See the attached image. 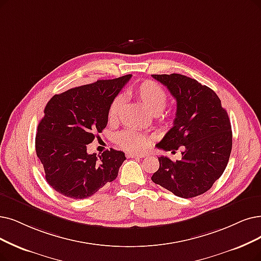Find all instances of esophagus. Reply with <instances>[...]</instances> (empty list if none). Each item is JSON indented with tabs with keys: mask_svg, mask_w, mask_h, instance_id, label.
Masks as SVG:
<instances>
[{
	"mask_svg": "<svg viewBox=\"0 0 261 261\" xmlns=\"http://www.w3.org/2000/svg\"><path fill=\"white\" fill-rule=\"evenodd\" d=\"M126 156L128 159H142V158H144V155L136 154V153H133V152H127Z\"/></svg>",
	"mask_w": 261,
	"mask_h": 261,
	"instance_id": "esophagus-1",
	"label": "esophagus"
}]
</instances>
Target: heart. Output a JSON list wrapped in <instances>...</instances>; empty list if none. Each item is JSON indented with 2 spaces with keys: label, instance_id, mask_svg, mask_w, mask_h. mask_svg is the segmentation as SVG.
Wrapping results in <instances>:
<instances>
[{
  "label": "heart",
  "instance_id": "1",
  "mask_svg": "<svg viewBox=\"0 0 261 261\" xmlns=\"http://www.w3.org/2000/svg\"><path fill=\"white\" fill-rule=\"evenodd\" d=\"M130 94L136 96L142 103L143 107L151 114H153V116H157L158 114L161 116L160 113L165 109L167 101H168V94H167V92L158 82L152 80H145L141 82L139 86L130 91ZM123 105V95L119 94L113 97L107 113L109 122L117 121ZM162 121L167 124L170 123L169 118L167 117H162ZM117 141L120 147L124 150L132 152H142L145 149H148L151 143V138L143 133L134 129H126L118 134Z\"/></svg>",
  "mask_w": 261,
  "mask_h": 261
}]
</instances>
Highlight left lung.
Returning a JSON list of instances; mask_svg holds the SVG:
<instances>
[{"mask_svg":"<svg viewBox=\"0 0 261 261\" xmlns=\"http://www.w3.org/2000/svg\"><path fill=\"white\" fill-rule=\"evenodd\" d=\"M167 87L176 100L173 126L156 144L182 159L159 158L160 168L152 175L155 184L182 198L209 191L226 169L232 148V132L221 99L209 87L180 74L152 75Z\"/></svg>","mask_w":261,"mask_h":261,"instance_id":"left-lung-1","label":"left lung"}]
</instances>
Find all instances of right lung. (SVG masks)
<instances>
[{
  "mask_svg": "<svg viewBox=\"0 0 261 261\" xmlns=\"http://www.w3.org/2000/svg\"><path fill=\"white\" fill-rule=\"evenodd\" d=\"M130 77L97 80L56 94L47 102L35 148L46 180L58 193L85 199L116 180L125 154L110 149L96 156L87 152V144L107 126L110 102Z\"/></svg>",
  "mask_w": 261,
  "mask_h": 261,
  "instance_id": "1",
  "label": "right lung"
}]
</instances>
